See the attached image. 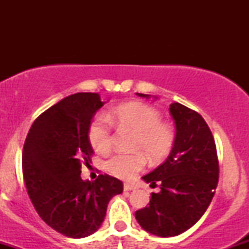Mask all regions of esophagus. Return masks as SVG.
I'll return each instance as SVG.
<instances>
[{"mask_svg": "<svg viewBox=\"0 0 249 249\" xmlns=\"http://www.w3.org/2000/svg\"><path fill=\"white\" fill-rule=\"evenodd\" d=\"M136 190V186L132 184H127V182H125L124 184V191H133Z\"/></svg>", "mask_w": 249, "mask_h": 249, "instance_id": "34e87169", "label": "esophagus"}]
</instances>
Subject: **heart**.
<instances>
[{
	"mask_svg": "<svg viewBox=\"0 0 249 249\" xmlns=\"http://www.w3.org/2000/svg\"><path fill=\"white\" fill-rule=\"evenodd\" d=\"M113 126L134 132L132 148L144 152L152 161L164 159L176 142L172 125L162 122L160 112L145 103L121 104L107 115H97L89 127V141L96 151L107 153L111 150ZM142 152L113 154L105 161V168L117 178L131 179L146 166V157Z\"/></svg>",
	"mask_w": 249,
	"mask_h": 249,
	"instance_id": "b5f03b06",
	"label": "heart"
}]
</instances>
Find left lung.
<instances>
[{
	"instance_id": "left-lung-1",
	"label": "left lung",
	"mask_w": 249,
	"mask_h": 249,
	"mask_svg": "<svg viewBox=\"0 0 249 249\" xmlns=\"http://www.w3.org/2000/svg\"><path fill=\"white\" fill-rule=\"evenodd\" d=\"M170 112L177 128L174 146L164 164L142 177L151 185L159 182L160 192L136 212L146 232L162 238L184 233L204 215L219 180L215 142L205 119L180 103H172Z\"/></svg>"
}]
</instances>
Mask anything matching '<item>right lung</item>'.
Returning <instances> with one entry per match:
<instances>
[{
    "mask_svg": "<svg viewBox=\"0 0 249 249\" xmlns=\"http://www.w3.org/2000/svg\"><path fill=\"white\" fill-rule=\"evenodd\" d=\"M104 105L98 93L78 92L62 99L31 125L22 153L28 196L43 221L69 238H85L101 227L123 182L108 174L82 180L81 168L93 154L89 127Z\"/></svg>",
    "mask_w": 249,
    "mask_h": 249,
    "instance_id": "1",
    "label": "right lung"
}]
</instances>
